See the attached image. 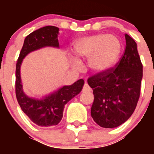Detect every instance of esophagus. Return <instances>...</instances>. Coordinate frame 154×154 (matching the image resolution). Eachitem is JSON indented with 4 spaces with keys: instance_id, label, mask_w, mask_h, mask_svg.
<instances>
[{
    "instance_id": "obj_1",
    "label": "esophagus",
    "mask_w": 154,
    "mask_h": 154,
    "mask_svg": "<svg viewBox=\"0 0 154 154\" xmlns=\"http://www.w3.org/2000/svg\"><path fill=\"white\" fill-rule=\"evenodd\" d=\"M82 91L83 92H89V91H91V89L90 87L89 86V85L87 83H85L83 85V88H82Z\"/></svg>"
}]
</instances>
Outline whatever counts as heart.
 I'll return each mask as SVG.
<instances>
[{
	"instance_id": "heart-1",
	"label": "heart",
	"mask_w": 154,
	"mask_h": 154,
	"mask_svg": "<svg viewBox=\"0 0 154 154\" xmlns=\"http://www.w3.org/2000/svg\"><path fill=\"white\" fill-rule=\"evenodd\" d=\"M121 52V43L112 35L99 34L85 37L74 45V53L79 59H88L89 69L102 73L113 67Z\"/></svg>"
}]
</instances>
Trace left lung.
<instances>
[{
    "label": "left lung",
    "mask_w": 154,
    "mask_h": 154,
    "mask_svg": "<svg viewBox=\"0 0 154 154\" xmlns=\"http://www.w3.org/2000/svg\"><path fill=\"white\" fill-rule=\"evenodd\" d=\"M123 56L115 67L88 79L93 90L91 116L99 126L115 128L133 113L140 95L143 65L135 41L127 34Z\"/></svg>",
    "instance_id": "obj_1"
}]
</instances>
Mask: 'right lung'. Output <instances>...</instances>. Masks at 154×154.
I'll return each mask as SVG.
<instances>
[{
    "mask_svg": "<svg viewBox=\"0 0 154 154\" xmlns=\"http://www.w3.org/2000/svg\"><path fill=\"white\" fill-rule=\"evenodd\" d=\"M59 28L45 26L31 32L25 38L16 64L15 92L17 100L23 112L34 123L39 126L58 125L62 120L65 105L77 96L84 85L83 79H79L71 85H65L43 99L28 96L23 91L20 69L24 58L31 51L46 46L59 48L58 35Z\"/></svg>",
    "mask_w": 154,
    "mask_h": 154,
    "instance_id": "1",
    "label": "right lung"
}]
</instances>
